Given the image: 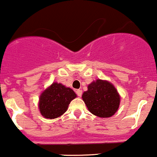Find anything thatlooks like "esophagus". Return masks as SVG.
Listing matches in <instances>:
<instances>
[{
    "instance_id": "1",
    "label": "esophagus",
    "mask_w": 157,
    "mask_h": 157,
    "mask_svg": "<svg viewBox=\"0 0 157 157\" xmlns=\"http://www.w3.org/2000/svg\"><path fill=\"white\" fill-rule=\"evenodd\" d=\"M76 93H77V94L79 96V97H81L82 96V90H80V89H77V90L76 91Z\"/></svg>"
}]
</instances>
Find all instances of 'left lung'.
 Instances as JSON below:
<instances>
[{"mask_svg": "<svg viewBox=\"0 0 157 157\" xmlns=\"http://www.w3.org/2000/svg\"><path fill=\"white\" fill-rule=\"evenodd\" d=\"M82 95L89 111L100 118H109L119 108L121 97L116 88L107 80L97 79L88 85Z\"/></svg>", "mask_w": 157, "mask_h": 157, "instance_id": "1", "label": "left lung"}]
</instances>
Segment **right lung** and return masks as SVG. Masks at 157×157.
Segmentation results:
<instances>
[{"mask_svg":"<svg viewBox=\"0 0 157 157\" xmlns=\"http://www.w3.org/2000/svg\"><path fill=\"white\" fill-rule=\"evenodd\" d=\"M75 98L77 94L73 89L53 82L39 96V112L44 118L48 119L59 118L67 111L71 101Z\"/></svg>","mask_w":157,"mask_h":157,"instance_id":"1","label":"right lung"}]
</instances>
